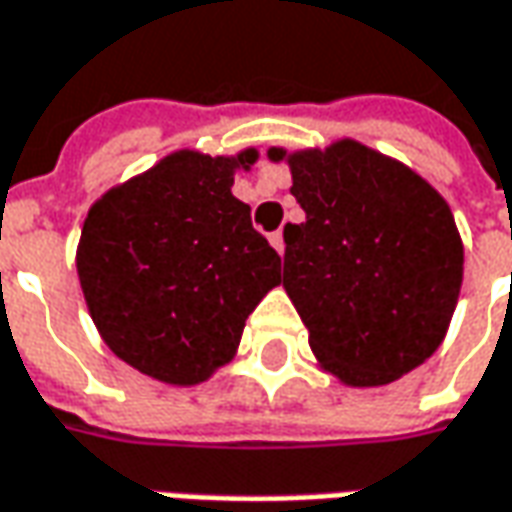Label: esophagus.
Here are the masks:
<instances>
[{
  "label": "esophagus",
  "mask_w": 512,
  "mask_h": 512,
  "mask_svg": "<svg viewBox=\"0 0 512 512\" xmlns=\"http://www.w3.org/2000/svg\"><path fill=\"white\" fill-rule=\"evenodd\" d=\"M270 245L279 250V253H284V233H281V231L270 233Z\"/></svg>",
  "instance_id": "1"
}]
</instances>
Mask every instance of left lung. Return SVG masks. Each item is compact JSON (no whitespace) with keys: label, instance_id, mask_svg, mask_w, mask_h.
Masks as SVG:
<instances>
[{"label":"left lung","instance_id":"left-lung-1","mask_svg":"<svg viewBox=\"0 0 512 512\" xmlns=\"http://www.w3.org/2000/svg\"><path fill=\"white\" fill-rule=\"evenodd\" d=\"M290 171L307 222L284 228V290L312 352L349 386L392 383L431 358L454 315V214L411 168L352 140L293 154Z\"/></svg>","mask_w":512,"mask_h":512}]
</instances>
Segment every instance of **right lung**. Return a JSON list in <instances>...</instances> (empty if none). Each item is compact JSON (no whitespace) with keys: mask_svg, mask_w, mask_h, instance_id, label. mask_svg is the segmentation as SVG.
<instances>
[{"mask_svg":"<svg viewBox=\"0 0 512 512\" xmlns=\"http://www.w3.org/2000/svg\"><path fill=\"white\" fill-rule=\"evenodd\" d=\"M256 154L177 152L89 208L78 279L106 346L143 375L191 386L228 363L281 256L231 194Z\"/></svg>","mask_w":512,"mask_h":512,"instance_id":"obj_1","label":"right lung"}]
</instances>
